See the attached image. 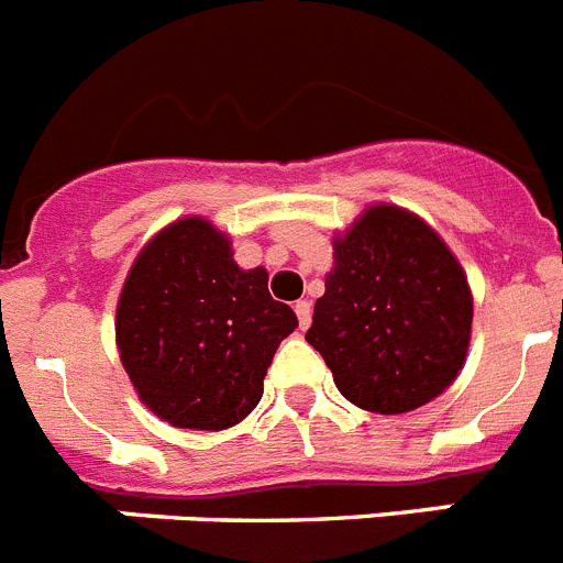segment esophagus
I'll use <instances>...</instances> for the list:
<instances>
[{"instance_id": "1", "label": "esophagus", "mask_w": 563, "mask_h": 563, "mask_svg": "<svg viewBox=\"0 0 563 563\" xmlns=\"http://www.w3.org/2000/svg\"><path fill=\"white\" fill-rule=\"evenodd\" d=\"M296 316H298V324H301V330H307L312 321L310 301H296Z\"/></svg>"}]
</instances>
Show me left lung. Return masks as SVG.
<instances>
[{"label": "left lung", "instance_id": "obj_1", "mask_svg": "<svg viewBox=\"0 0 563 563\" xmlns=\"http://www.w3.org/2000/svg\"><path fill=\"white\" fill-rule=\"evenodd\" d=\"M332 271L307 343L343 397L377 415L415 411L449 389L471 343L474 298L440 233L372 206L332 242Z\"/></svg>", "mask_w": 563, "mask_h": 563}]
</instances>
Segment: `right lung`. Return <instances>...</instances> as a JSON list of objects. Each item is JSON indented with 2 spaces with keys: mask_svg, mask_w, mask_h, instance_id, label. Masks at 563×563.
<instances>
[{
  "mask_svg": "<svg viewBox=\"0 0 563 563\" xmlns=\"http://www.w3.org/2000/svg\"><path fill=\"white\" fill-rule=\"evenodd\" d=\"M298 327L267 271H242L202 217L163 228L137 253L114 316L121 363L148 409L177 429L222 431L265 391L278 343Z\"/></svg>",
  "mask_w": 563,
  "mask_h": 563,
  "instance_id": "right-lung-1",
  "label": "right lung"
}]
</instances>
